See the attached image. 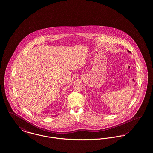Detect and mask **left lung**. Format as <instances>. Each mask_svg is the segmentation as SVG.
<instances>
[{
  "label": "left lung",
  "instance_id": "8db88e82",
  "mask_svg": "<svg viewBox=\"0 0 153 153\" xmlns=\"http://www.w3.org/2000/svg\"><path fill=\"white\" fill-rule=\"evenodd\" d=\"M128 51V52H129V53H131V52L130 51Z\"/></svg>",
  "mask_w": 153,
  "mask_h": 153
}]
</instances>
